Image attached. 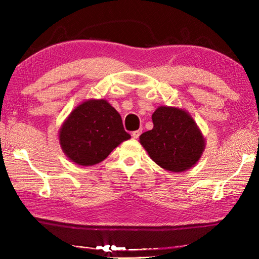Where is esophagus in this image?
Segmentation results:
<instances>
[{
    "mask_svg": "<svg viewBox=\"0 0 259 259\" xmlns=\"http://www.w3.org/2000/svg\"><path fill=\"white\" fill-rule=\"evenodd\" d=\"M141 135V130H136V131H134L133 134H131V136H133V138L134 139H137V138H139V136Z\"/></svg>",
    "mask_w": 259,
    "mask_h": 259,
    "instance_id": "34e87169",
    "label": "esophagus"
}]
</instances>
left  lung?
Instances as JSON below:
<instances>
[{
	"label": "left lung",
	"mask_w": 259,
	"mask_h": 259,
	"mask_svg": "<svg viewBox=\"0 0 259 259\" xmlns=\"http://www.w3.org/2000/svg\"><path fill=\"white\" fill-rule=\"evenodd\" d=\"M152 122L153 128L140 136V144L157 164L180 172L199 160L205 140L190 114L177 108L159 107Z\"/></svg>",
	"instance_id": "8db88e82"
}]
</instances>
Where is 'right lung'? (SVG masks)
Returning a JSON list of instances; mask_svg holds the SVG:
<instances>
[{
    "label": "right lung",
    "instance_id": "right-lung-1",
    "mask_svg": "<svg viewBox=\"0 0 259 259\" xmlns=\"http://www.w3.org/2000/svg\"><path fill=\"white\" fill-rule=\"evenodd\" d=\"M62 150L76 164L92 166L131 136L122 119L106 100H88L76 107L60 129Z\"/></svg>",
    "mask_w": 259,
    "mask_h": 259
}]
</instances>
